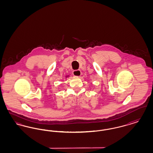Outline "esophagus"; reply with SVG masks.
I'll return each mask as SVG.
<instances>
[{"label": "esophagus", "mask_w": 153, "mask_h": 153, "mask_svg": "<svg viewBox=\"0 0 153 153\" xmlns=\"http://www.w3.org/2000/svg\"><path fill=\"white\" fill-rule=\"evenodd\" d=\"M73 74L75 76L79 77L81 74V72L80 71V70H75L73 72Z\"/></svg>", "instance_id": "obj_1"}]
</instances>
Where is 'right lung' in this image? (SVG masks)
Returning <instances> with one entry per match:
<instances>
[{"label":"right lung","instance_id":"obj_1","mask_svg":"<svg viewBox=\"0 0 153 153\" xmlns=\"http://www.w3.org/2000/svg\"><path fill=\"white\" fill-rule=\"evenodd\" d=\"M66 77H68V76H66Z\"/></svg>","mask_w":153,"mask_h":153}]
</instances>
